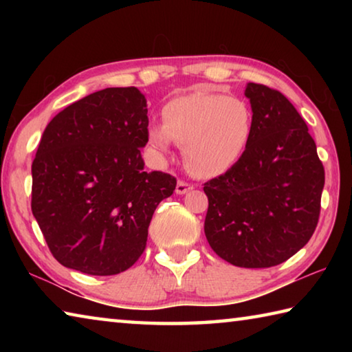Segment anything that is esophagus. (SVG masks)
Wrapping results in <instances>:
<instances>
[{
  "mask_svg": "<svg viewBox=\"0 0 352 352\" xmlns=\"http://www.w3.org/2000/svg\"><path fill=\"white\" fill-rule=\"evenodd\" d=\"M194 186L192 184H189V183H186V182H178L177 183V186H175V192L177 194H180V195H183V194H186V192H189L190 189H192Z\"/></svg>",
  "mask_w": 352,
  "mask_h": 352,
  "instance_id": "esophagus-1",
  "label": "esophagus"
}]
</instances>
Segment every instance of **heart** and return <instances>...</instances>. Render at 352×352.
I'll return each mask as SVG.
<instances>
[{
	"label": "heart",
	"mask_w": 352,
	"mask_h": 352,
	"mask_svg": "<svg viewBox=\"0 0 352 352\" xmlns=\"http://www.w3.org/2000/svg\"><path fill=\"white\" fill-rule=\"evenodd\" d=\"M163 124H151L147 148L158 163L169 158L172 146H183L192 174L212 178L228 172L243 157L253 130L245 100L199 90L170 99L163 107Z\"/></svg>",
	"instance_id": "1"
}]
</instances>
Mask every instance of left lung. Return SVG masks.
Masks as SVG:
<instances>
[{"mask_svg": "<svg viewBox=\"0 0 352 352\" xmlns=\"http://www.w3.org/2000/svg\"><path fill=\"white\" fill-rule=\"evenodd\" d=\"M253 130L243 157L205 183V234L220 258L265 269L292 258L318 223L324 168L305 119L276 90L250 82Z\"/></svg>", "mask_w": 352, "mask_h": 352, "instance_id": "8db88e82", "label": "left lung"}]
</instances>
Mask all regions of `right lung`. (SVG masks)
<instances>
[{
    "label": "right lung",
    "instance_id": "add662e5",
    "mask_svg": "<svg viewBox=\"0 0 352 352\" xmlns=\"http://www.w3.org/2000/svg\"><path fill=\"white\" fill-rule=\"evenodd\" d=\"M148 126L138 88H105L51 119L32 163V214L54 258L87 275H118L146 248L158 204L177 180L146 172Z\"/></svg>",
    "mask_w": 352,
    "mask_h": 352
}]
</instances>
